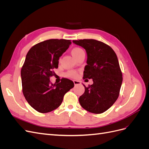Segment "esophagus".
Returning <instances> with one entry per match:
<instances>
[{
    "label": "esophagus",
    "mask_w": 149,
    "mask_h": 149,
    "mask_svg": "<svg viewBox=\"0 0 149 149\" xmlns=\"http://www.w3.org/2000/svg\"><path fill=\"white\" fill-rule=\"evenodd\" d=\"M73 83H74V84L75 86L78 85V84H79L81 83L80 81H77V80H74V81H73Z\"/></svg>",
    "instance_id": "1"
}]
</instances>
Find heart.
Masks as SVG:
<instances>
[{
	"label": "heart",
	"mask_w": 149,
	"mask_h": 149,
	"mask_svg": "<svg viewBox=\"0 0 149 149\" xmlns=\"http://www.w3.org/2000/svg\"><path fill=\"white\" fill-rule=\"evenodd\" d=\"M83 52V51L82 49L79 48H74L71 50V55H73L74 58H76ZM67 75L70 77H76L78 76V73L75 71H70L69 72H68Z\"/></svg>",
	"instance_id": "b5f03b06"
}]
</instances>
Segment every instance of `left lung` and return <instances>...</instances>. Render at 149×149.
<instances>
[{
    "instance_id": "8db88e82",
    "label": "left lung",
    "mask_w": 149,
    "mask_h": 149,
    "mask_svg": "<svg viewBox=\"0 0 149 149\" xmlns=\"http://www.w3.org/2000/svg\"><path fill=\"white\" fill-rule=\"evenodd\" d=\"M74 44L85 49L87 65L84 79H92L93 84L84 86L79 98V104L86 111L101 114L110 108L118 98L123 83V74L118 57L107 45L93 39L73 40Z\"/></svg>"
}]
</instances>
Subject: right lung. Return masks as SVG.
<instances>
[{
  "mask_svg": "<svg viewBox=\"0 0 149 149\" xmlns=\"http://www.w3.org/2000/svg\"><path fill=\"white\" fill-rule=\"evenodd\" d=\"M70 40L50 39L35 45L26 54L21 70L22 91L26 101L41 113L59 107L65 94L74 87L72 81L63 78L52 84L49 78L58 67L60 57L69 48Z\"/></svg>",
  "mask_w": 149,
  "mask_h": 149,
  "instance_id": "obj_1",
  "label": "right lung"
}]
</instances>
